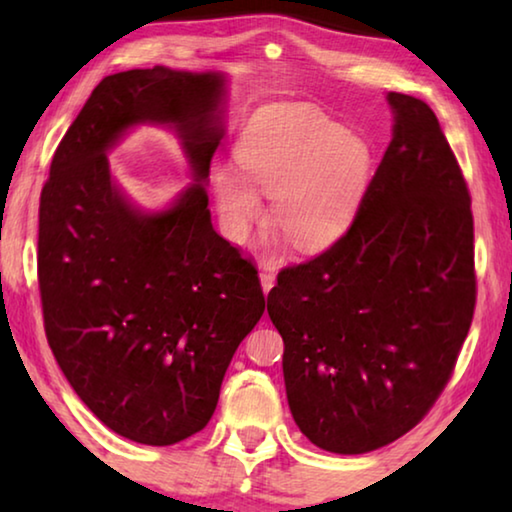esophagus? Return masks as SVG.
Masks as SVG:
<instances>
[{
    "label": "esophagus",
    "instance_id": "1",
    "mask_svg": "<svg viewBox=\"0 0 512 512\" xmlns=\"http://www.w3.org/2000/svg\"><path fill=\"white\" fill-rule=\"evenodd\" d=\"M259 282H262V289H264V293H268L273 289V284H275V275L271 273V271H259Z\"/></svg>",
    "mask_w": 512,
    "mask_h": 512
}]
</instances>
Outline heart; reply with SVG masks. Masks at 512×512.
<instances>
[{
  "label": "heart",
  "mask_w": 512,
  "mask_h": 512,
  "mask_svg": "<svg viewBox=\"0 0 512 512\" xmlns=\"http://www.w3.org/2000/svg\"><path fill=\"white\" fill-rule=\"evenodd\" d=\"M236 167L212 173L221 228L244 241L271 196V221L300 250L339 241L357 216L372 178V149L311 103H271L248 119L235 146Z\"/></svg>",
  "instance_id": "obj_1"
}]
</instances>
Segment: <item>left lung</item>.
I'll list each match as a JSON object with an SVG mask.
<instances>
[{
	"label": "left lung",
	"mask_w": 512,
	"mask_h": 512,
	"mask_svg": "<svg viewBox=\"0 0 512 512\" xmlns=\"http://www.w3.org/2000/svg\"><path fill=\"white\" fill-rule=\"evenodd\" d=\"M393 140L348 232L277 275L293 420L325 452L366 454L411 431L443 393L472 325L474 221L433 110L388 92Z\"/></svg>",
	"instance_id": "obj_1"
}]
</instances>
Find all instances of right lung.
Here are the masks:
<instances>
[{
	"label": "right lung",
	"instance_id": "right-lung-1",
	"mask_svg": "<svg viewBox=\"0 0 512 512\" xmlns=\"http://www.w3.org/2000/svg\"><path fill=\"white\" fill-rule=\"evenodd\" d=\"M228 79L164 65L106 76L69 126L40 196L38 282L49 348L119 436L176 445L210 422L239 343L264 314L255 266L216 235L207 176ZM179 135L194 184L162 211L116 185L107 153L135 125Z\"/></svg>",
	"mask_w": 512,
	"mask_h": 512
}]
</instances>
